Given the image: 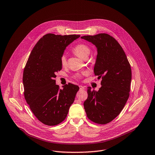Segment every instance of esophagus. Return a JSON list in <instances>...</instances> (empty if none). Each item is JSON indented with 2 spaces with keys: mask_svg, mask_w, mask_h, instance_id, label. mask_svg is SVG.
Listing matches in <instances>:
<instances>
[{
  "mask_svg": "<svg viewBox=\"0 0 155 155\" xmlns=\"http://www.w3.org/2000/svg\"><path fill=\"white\" fill-rule=\"evenodd\" d=\"M80 87V90H84L85 89V87L82 86V85H79Z\"/></svg>",
  "mask_w": 155,
  "mask_h": 155,
  "instance_id": "34e87169",
  "label": "esophagus"
}]
</instances>
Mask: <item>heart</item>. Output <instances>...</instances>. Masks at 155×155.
Masks as SVG:
<instances>
[{
	"mask_svg": "<svg viewBox=\"0 0 155 155\" xmlns=\"http://www.w3.org/2000/svg\"><path fill=\"white\" fill-rule=\"evenodd\" d=\"M73 51L78 57L85 59L89 57L91 53V49L87 44H79L73 48ZM60 63H61L63 66H64L66 64L67 59H66V56L64 54L61 56V59H60ZM85 73L82 74H77V75L75 76V77L78 78L80 77H81L82 75H85Z\"/></svg>",
	"mask_w": 155,
	"mask_h": 155,
	"instance_id": "heart-1",
	"label": "heart"
}]
</instances>
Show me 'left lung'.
Wrapping results in <instances>:
<instances>
[{"mask_svg":"<svg viewBox=\"0 0 155 155\" xmlns=\"http://www.w3.org/2000/svg\"><path fill=\"white\" fill-rule=\"evenodd\" d=\"M97 49L94 68L95 75L102 78L98 91L87 87L88 97L84 103L87 117L92 122L106 124L123 110L130 91L132 71L130 63L117 40L107 33L81 37Z\"/></svg>","mask_w":155,"mask_h":155,"instance_id":"left-lung-1","label":"left lung"}]
</instances>
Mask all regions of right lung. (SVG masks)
<instances>
[{
  "mask_svg": "<svg viewBox=\"0 0 155 155\" xmlns=\"http://www.w3.org/2000/svg\"><path fill=\"white\" fill-rule=\"evenodd\" d=\"M80 37L48 33L37 42L25 65V99L36 118L45 125L54 126L64 121L79 90L72 84L60 89L54 78L62 69L60 59L64 49Z\"/></svg>",
  "mask_w": 155,
  "mask_h": 155,
  "instance_id": "1",
  "label": "right lung"
}]
</instances>
